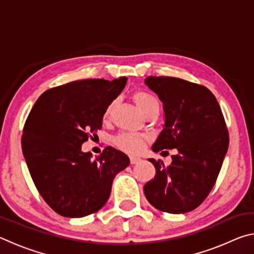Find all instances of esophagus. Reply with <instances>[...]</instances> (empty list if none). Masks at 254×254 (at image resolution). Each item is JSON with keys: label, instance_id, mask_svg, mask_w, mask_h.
Returning <instances> with one entry per match:
<instances>
[{"label": "esophagus", "instance_id": "obj_1", "mask_svg": "<svg viewBox=\"0 0 254 254\" xmlns=\"http://www.w3.org/2000/svg\"><path fill=\"white\" fill-rule=\"evenodd\" d=\"M130 161L132 165H136V163H139L141 161V158L136 156H130Z\"/></svg>", "mask_w": 254, "mask_h": 254}]
</instances>
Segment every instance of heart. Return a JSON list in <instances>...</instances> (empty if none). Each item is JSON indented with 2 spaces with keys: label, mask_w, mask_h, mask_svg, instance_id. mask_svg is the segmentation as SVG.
Wrapping results in <instances>:
<instances>
[{
  "label": "heart",
  "mask_w": 254,
  "mask_h": 254,
  "mask_svg": "<svg viewBox=\"0 0 254 254\" xmlns=\"http://www.w3.org/2000/svg\"><path fill=\"white\" fill-rule=\"evenodd\" d=\"M133 100H134L136 106L139 107L141 113L144 114L151 107H159L158 102L152 95H150L147 92H136L133 95ZM114 103L111 102L109 105L105 107L104 113H103V119L109 120L111 117L112 110H113ZM115 144L122 150H126L127 152H137L140 151L143 147L144 137L139 134H133V133H122V134L118 135L115 137Z\"/></svg>",
  "instance_id": "b5f03b06"
}]
</instances>
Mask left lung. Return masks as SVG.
Returning a JSON list of instances; mask_svg holds the SVG:
<instances>
[{
  "label": "left lung",
  "mask_w": 254,
  "mask_h": 254,
  "mask_svg": "<svg viewBox=\"0 0 254 254\" xmlns=\"http://www.w3.org/2000/svg\"><path fill=\"white\" fill-rule=\"evenodd\" d=\"M144 83L157 94L165 112L152 151L177 150L168 167L149 159L156 176L144 185V195L162 212H190L203 203L220 174L229 148L224 117L205 86L175 77L149 76Z\"/></svg>",
  "instance_id": "obj_1"
}]
</instances>
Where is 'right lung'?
I'll list each match as a JSON object with an SVG mask.
<instances>
[{
  "instance_id": "obj_1",
  "label": "right lung",
  "mask_w": 254,
  "mask_h": 254,
  "mask_svg": "<svg viewBox=\"0 0 254 254\" xmlns=\"http://www.w3.org/2000/svg\"><path fill=\"white\" fill-rule=\"evenodd\" d=\"M114 80L83 79L46 91L25 121L22 152L38 191L56 213L84 217L109 199L112 183L130 159L112 147L95 160L81 144L101 130L105 107L127 85Z\"/></svg>"
}]
</instances>
